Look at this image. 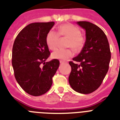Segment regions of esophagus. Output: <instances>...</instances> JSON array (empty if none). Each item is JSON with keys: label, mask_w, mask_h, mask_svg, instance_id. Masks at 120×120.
I'll return each mask as SVG.
<instances>
[{"label": "esophagus", "mask_w": 120, "mask_h": 120, "mask_svg": "<svg viewBox=\"0 0 120 120\" xmlns=\"http://www.w3.org/2000/svg\"><path fill=\"white\" fill-rule=\"evenodd\" d=\"M60 64H65V62H64V61H60Z\"/></svg>", "instance_id": "obj_1"}]
</instances>
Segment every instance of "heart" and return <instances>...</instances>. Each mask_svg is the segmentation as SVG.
I'll use <instances>...</instances> for the list:
<instances>
[{
  "label": "heart",
  "mask_w": 120,
  "mask_h": 120,
  "mask_svg": "<svg viewBox=\"0 0 120 120\" xmlns=\"http://www.w3.org/2000/svg\"><path fill=\"white\" fill-rule=\"evenodd\" d=\"M59 37L68 38L67 47H72L76 50L82 49L85 44V39L80 34V30L77 26L71 23H65L59 27L58 33L51 30L45 37V43L50 50H55L58 46ZM73 55V51L71 49H57L52 54L53 59L65 61Z\"/></svg>",
  "instance_id": "b5f03b06"
}]
</instances>
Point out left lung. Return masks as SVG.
I'll use <instances>...</instances> for the list:
<instances>
[{
  "mask_svg": "<svg viewBox=\"0 0 120 120\" xmlns=\"http://www.w3.org/2000/svg\"><path fill=\"white\" fill-rule=\"evenodd\" d=\"M77 23L85 30L86 41L80 53L69 62L68 81L76 92L87 94L101 85L109 69L111 50L106 35L98 26L88 22Z\"/></svg>",
  "mask_w": 120,
  "mask_h": 120,
  "instance_id": "1",
  "label": "left lung"
}]
</instances>
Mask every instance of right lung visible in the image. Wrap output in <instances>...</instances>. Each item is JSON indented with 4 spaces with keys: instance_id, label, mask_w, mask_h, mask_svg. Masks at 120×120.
I'll return each instance as SVG.
<instances>
[{
    "instance_id": "obj_1",
    "label": "right lung",
    "mask_w": 120,
    "mask_h": 120,
    "mask_svg": "<svg viewBox=\"0 0 120 120\" xmlns=\"http://www.w3.org/2000/svg\"><path fill=\"white\" fill-rule=\"evenodd\" d=\"M53 22L33 23L21 30L12 47V65L17 82L24 91L39 96L47 93L59 66V60L46 59L50 55L45 43ZM44 65L41 68L40 65Z\"/></svg>"
}]
</instances>
